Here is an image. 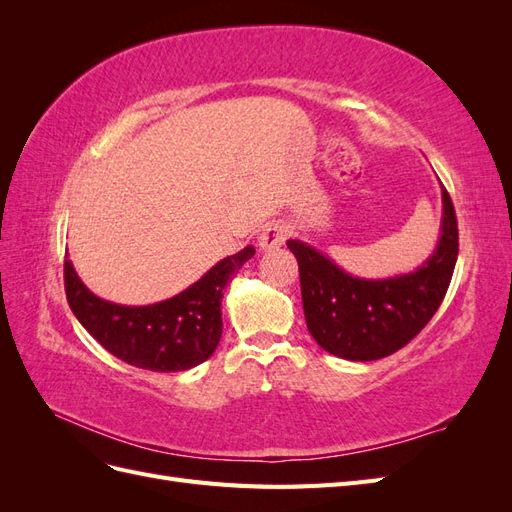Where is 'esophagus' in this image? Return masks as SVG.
<instances>
[{"mask_svg":"<svg viewBox=\"0 0 512 512\" xmlns=\"http://www.w3.org/2000/svg\"><path fill=\"white\" fill-rule=\"evenodd\" d=\"M288 226L282 224V222H275V224H269L265 226V230L260 232L258 237V245L262 252H273L277 250V247H282L286 243V237H288Z\"/></svg>","mask_w":512,"mask_h":512,"instance_id":"obj_1","label":"esophagus"}]
</instances>
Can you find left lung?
<instances>
[{"instance_id": "8db88e82", "label": "left lung", "mask_w": 512, "mask_h": 512, "mask_svg": "<svg viewBox=\"0 0 512 512\" xmlns=\"http://www.w3.org/2000/svg\"><path fill=\"white\" fill-rule=\"evenodd\" d=\"M286 245L299 260L305 322L318 346L346 361H376L404 348L438 312L455 271L459 232L442 188L438 245L410 273L367 280L301 239Z\"/></svg>"}]
</instances>
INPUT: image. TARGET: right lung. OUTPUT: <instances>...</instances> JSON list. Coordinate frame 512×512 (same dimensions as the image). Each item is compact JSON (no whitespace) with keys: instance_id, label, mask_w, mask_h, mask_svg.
Wrapping results in <instances>:
<instances>
[{"instance_id":"right-lung-1","label":"right lung","mask_w":512,"mask_h":512,"mask_svg":"<svg viewBox=\"0 0 512 512\" xmlns=\"http://www.w3.org/2000/svg\"><path fill=\"white\" fill-rule=\"evenodd\" d=\"M254 254V245H247L215 262L183 292L151 305H119L96 297L66 256V297L76 320L123 363L149 371H185L205 363L218 348L222 292Z\"/></svg>"}]
</instances>
